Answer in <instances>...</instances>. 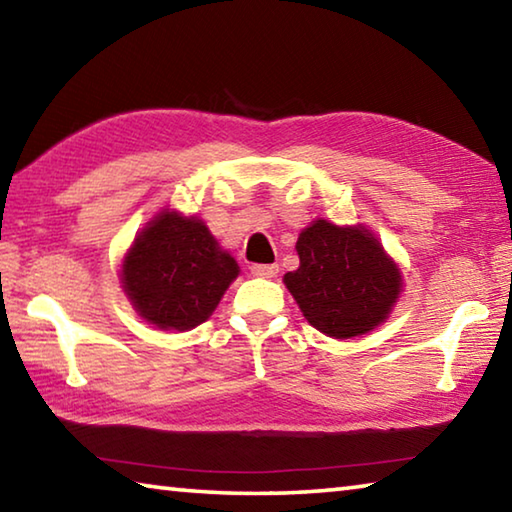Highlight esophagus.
<instances>
[{"instance_id":"obj_1","label":"esophagus","mask_w":512,"mask_h":512,"mask_svg":"<svg viewBox=\"0 0 512 512\" xmlns=\"http://www.w3.org/2000/svg\"><path fill=\"white\" fill-rule=\"evenodd\" d=\"M277 271H280L277 264H253L250 266V273L257 277H275Z\"/></svg>"}]
</instances>
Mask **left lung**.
<instances>
[{
    "mask_svg": "<svg viewBox=\"0 0 512 512\" xmlns=\"http://www.w3.org/2000/svg\"><path fill=\"white\" fill-rule=\"evenodd\" d=\"M300 266L284 284L311 325L334 339L375 329L400 296L402 275L366 228L318 219L300 232Z\"/></svg>",
    "mask_w": 512,
    "mask_h": 512,
    "instance_id": "8db88e82",
    "label": "left lung"
}]
</instances>
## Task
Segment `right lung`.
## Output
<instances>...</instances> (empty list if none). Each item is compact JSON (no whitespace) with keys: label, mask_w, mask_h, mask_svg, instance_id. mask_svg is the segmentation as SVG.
I'll return each mask as SVG.
<instances>
[{"label":"right lung","mask_w":512,"mask_h":512,"mask_svg":"<svg viewBox=\"0 0 512 512\" xmlns=\"http://www.w3.org/2000/svg\"><path fill=\"white\" fill-rule=\"evenodd\" d=\"M239 266L223 253L201 219L162 212L146 225L121 266L126 296L160 329L205 323Z\"/></svg>","instance_id":"right-lung-1"}]
</instances>
